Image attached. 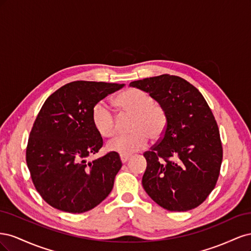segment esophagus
<instances>
[{"label":"esophagus","instance_id":"esophagus-1","mask_svg":"<svg viewBox=\"0 0 251 251\" xmlns=\"http://www.w3.org/2000/svg\"><path fill=\"white\" fill-rule=\"evenodd\" d=\"M128 158H130V156L120 155V160H121V162H123V163H126V162L128 160Z\"/></svg>","mask_w":251,"mask_h":251}]
</instances>
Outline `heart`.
<instances>
[{"instance_id":"1","label":"heart","mask_w":251,"mask_h":251,"mask_svg":"<svg viewBox=\"0 0 251 251\" xmlns=\"http://www.w3.org/2000/svg\"><path fill=\"white\" fill-rule=\"evenodd\" d=\"M120 116L132 117L128 126L131 134L111 140L108 149L120 155H132L147 147L149 137L160 140L169 125V114L160 102L150 93L140 89L130 88L114 98ZM92 123L102 137H113L117 132V120L114 113L102 101L92 109Z\"/></svg>"}]
</instances>
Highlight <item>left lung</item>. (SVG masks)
Segmentation results:
<instances>
[{"label": "left lung", "instance_id": "1", "mask_svg": "<svg viewBox=\"0 0 251 251\" xmlns=\"http://www.w3.org/2000/svg\"><path fill=\"white\" fill-rule=\"evenodd\" d=\"M163 104L169 125L163 137L143 154L142 186L161 207L186 211L198 207L215 188L223 159L220 132L199 90L179 76L162 74L135 80Z\"/></svg>", "mask_w": 251, "mask_h": 251}]
</instances>
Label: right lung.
Returning <instances> with one entry per match:
<instances>
[{
	"label": "right lung",
	"mask_w": 251,
	"mask_h": 251,
	"mask_svg": "<svg viewBox=\"0 0 251 251\" xmlns=\"http://www.w3.org/2000/svg\"><path fill=\"white\" fill-rule=\"evenodd\" d=\"M124 86L72 81L44 102L29 135L26 162L36 191L52 207L81 214L111 193L123 163L115 151L87 161L103 144L92 123V109Z\"/></svg>",
	"instance_id": "add662e5"
}]
</instances>
